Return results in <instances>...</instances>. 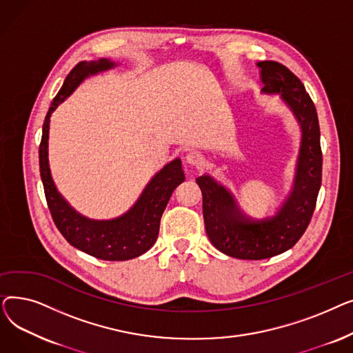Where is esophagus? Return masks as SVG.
<instances>
[{
  "instance_id": "34e87169",
  "label": "esophagus",
  "mask_w": 353,
  "mask_h": 353,
  "mask_svg": "<svg viewBox=\"0 0 353 353\" xmlns=\"http://www.w3.org/2000/svg\"><path fill=\"white\" fill-rule=\"evenodd\" d=\"M203 161H205V159H203V156L197 152H190L188 156H186V163L190 164V165H194V167H199L203 164Z\"/></svg>"
}]
</instances>
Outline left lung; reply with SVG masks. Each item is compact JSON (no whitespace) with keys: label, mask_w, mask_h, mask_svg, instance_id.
<instances>
[{"label":"left lung","mask_w":353,"mask_h":353,"mask_svg":"<svg viewBox=\"0 0 353 353\" xmlns=\"http://www.w3.org/2000/svg\"><path fill=\"white\" fill-rule=\"evenodd\" d=\"M263 94H277L301 127V147L289 194L272 216L253 219L239 209L232 192L209 174L196 179L212 245L228 256L261 261L294 246L316 206L322 183L321 128L316 107L302 81L283 64L261 61Z\"/></svg>","instance_id":"1"}]
</instances>
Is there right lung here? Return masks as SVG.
<instances>
[{
	"instance_id": "right-lung-1",
	"label": "right lung",
	"mask_w": 353,
	"mask_h": 353,
	"mask_svg": "<svg viewBox=\"0 0 353 353\" xmlns=\"http://www.w3.org/2000/svg\"><path fill=\"white\" fill-rule=\"evenodd\" d=\"M119 64L108 59L81 61L64 80L54 97L43 124L40 143V174L47 205L52 220L67 242L76 249L101 261H128L150 249L157 240L160 219L172 193L184 181L181 160L177 157L163 165L145 184L134 205L119 217L96 220L74 209L59 192L52 180L48 161L50 117L85 79L116 68Z\"/></svg>"
}]
</instances>
